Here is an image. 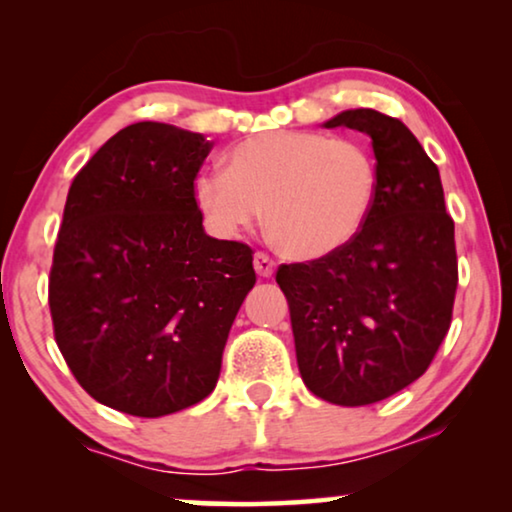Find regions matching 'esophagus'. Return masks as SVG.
I'll use <instances>...</instances> for the list:
<instances>
[{
	"label": "esophagus",
	"mask_w": 512,
	"mask_h": 512,
	"mask_svg": "<svg viewBox=\"0 0 512 512\" xmlns=\"http://www.w3.org/2000/svg\"><path fill=\"white\" fill-rule=\"evenodd\" d=\"M254 268L261 277H272V272H275V261L268 254H263V251H258L254 254Z\"/></svg>",
	"instance_id": "34e87169"
}]
</instances>
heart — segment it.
Returning <instances> with one entry per match:
<instances>
[{
    "label": "heart",
    "mask_w": 512,
    "mask_h": 512,
    "mask_svg": "<svg viewBox=\"0 0 512 512\" xmlns=\"http://www.w3.org/2000/svg\"><path fill=\"white\" fill-rule=\"evenodd\" d=\"M377 191L380 172L366 144L307 130L242 139L228 151L226 172H205L193 184L195 205L216 235L254 228L265 209L270 242L298 261L356 240Z\"/></svg>",
    "instance_id": "obj_1"
}]
</instances>
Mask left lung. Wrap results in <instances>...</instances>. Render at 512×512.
Returning a JSON list of instances; mask_svg holds the SVG:
<instances>
[{
  "label": "left lung",
  "instance_id": "left-lung-1",
  "mask_svg": "<svg viewBox=\"0 0 512 512\" xmlns=\"http://www.w3.org/2000/svg\"><path fill=\"white\" fill-rule=\"evenodd\" d=\"M324 128L373 139L380 191L356 240L317 261L279 265L277 284L289 300L305 387L356 408L422 377L450 331L454 221L436 163L398 118L349 109Z\"/></svg>",
  "mask_w": 512,
  "mask_h": 512
}]
</instances>
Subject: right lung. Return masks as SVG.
I'll list each match as a JSON object with an SVG mask.
<instances>
[{"label": "right lung", "instance_id": "obj_1", "mask_svg": "<svg viewBox=\"0 0 512 512\" xmlns=\"http://www.w3.org/2000/svg\"><path fill=\"white\" fill-rule=\"evenodd\" d=\"M200 132L142 121L76 174L48 279L53 333L97 403L163 417L207 398L254 251L209 237L193 184L212 151Z\"/></svg>", "mask_w": 512, "mask_h": 512}]
</instances>
